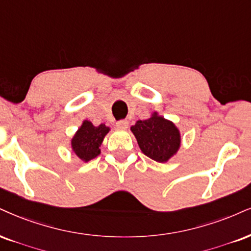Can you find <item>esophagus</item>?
<instances>
[{"label":"esophagus","instance_id":"obj_1","mask_svg":"<svg viewBox=\"0 0 251 251\" xmlns=\"http://www.w3.org/2000/svg\"><path fill=\"white\" fill-rule=\"evenodd\" d=\"M116 126L119 129H126L128 128V121L121 120V121H119V122H116Z\"/></svg>","mask_w":251,"mask_h":251}]
</instances>
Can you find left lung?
<instances>
[{
  "mask_svg": "<svg viewBox=\"0 0 251 251\" xmlns=\"http://www.w3.org/2000/svg\"><path fill=\"white\" fill-rule=\"evenodd\" d=\"M142 152L156 162H166L180 145V134L172 122L153 115L131 126Z\"/></svg>",
  "mask_w": 251,
  "mask_h": 251,
  "instance_id": "left-lung-1",
  "label": "left lung"
}]
</instances>
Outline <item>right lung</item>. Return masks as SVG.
Returning a JSON list of instances; mask_svg holds the SVG:
<instances>
[{
	"mask_svg": "<svg viewBox=\"0 0 251 251\" xmlns=\"http://www.w3.org/2000/svg\"><path fill=\"white\" fill-rule=\"evenodd\" d=\"M109 131L104 125L94 126L89 121H85L72 140V150L80 159L88 162L100 153V145L103 137Z\"/></svg>",
	"mask_w": 251,
	"mask_h": 251,
	"instance_id": "1",
	"label": "right lung"
}]
</instances>
